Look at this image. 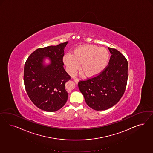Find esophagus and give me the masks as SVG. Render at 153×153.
<instances>
[{
  "instance_id": "1",
  "label": "esophagus",
  "mask_w": 153,
  "mask_h": 153,
  "mask_svg": "<svg viewBox=\"0 0 153 153\" xmlns=\"http://www.w3.org/2000/svg\"><path fill=\"white\" fill-rule=\"evenodd\" d=\"M74 82H75L76 83H77L79 82V79H78V78H76V77H74Z\"/></svg>"
}]
</instances>
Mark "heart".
<instances>
[{"mask_svg":"<svg viewBox=\"0 0 153 153\" xmlns=\"http://www.w3.org/2000/svg\"><path fill=\"white\" fill-rule=\"evenodd\" d=\"M110 58L107 49L93 45L80 46L72 55L67 54L64 62L68 72L74 74L81 64V71L87 76H93L102 72L108 64Z\"/></svg>","mask_w":153,"mask_h":153,"instance_id":"b5f03b06","label":"heart"}]
</instances>
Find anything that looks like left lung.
<instances>
[{
	"label": "left lung",
	"mask_w": 153,
	"mask_h": 153,
	"mask_svg": "<svg viewBox=\"0 0 153 153\" xmlns=\"http://www.w3.org/2000/svg\"><path fill=\"white\" fill-rule=\"evenodd\" d=\"M108 49L111 56L105 69L78 83L86 104L96 111L106 110L116 104L124 94L127 83V60L116 49Z\"/></svg>",
	"instance_id": "1"
}]
</instances>
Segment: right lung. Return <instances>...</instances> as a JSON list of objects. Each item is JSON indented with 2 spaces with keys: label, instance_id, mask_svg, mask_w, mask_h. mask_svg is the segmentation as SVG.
<instances>
[{
  "label": "right lung",
  "instance_id": "1",
  "mask_svg": "<svg viewBox=\"0 0 153 153\" xmlns=\"http://www.w3.org/2000/svg\"><path fill=\"white\" fill-rule=\"evenodd\" d=\"M67 43L39 48L25 62L23 81L26 91L33 103L43 111H56L67 100L65 83L71 78L64 69L63 61ZM44 57H49L51 60L46 67L42 65Z\"/></svg>",
  "mask_w": 153,
  "mask_h": 153
}]
</instances>
